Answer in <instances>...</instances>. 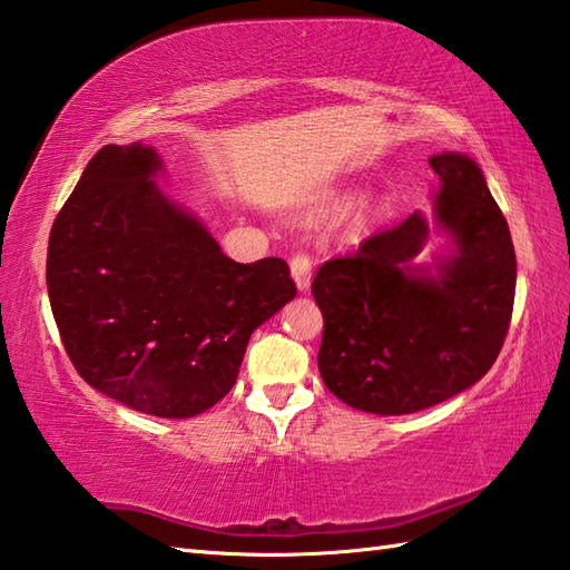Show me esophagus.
<instances>
[{
    "label": "esophagus",
    "instance_id": "34e87169",
    "mask_svg": "<svg viewBox=\"0 0 570 570\" xmlns=\"http://www.w3.org/2000/svg\"><path fill=\"white\" fill-rule=\"evenodd\" d=\"M289 271H293V277L299 289H307L309 281H312V258L309 253L305 250H297L293 253V258H289Z\"/></svg>",
    "mask_w": 570,
    "mask_h": 570
}]
</instances>
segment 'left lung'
<instances>
[{
  "instance_id": "left-lung-1",
  "label": "left lung",
  "mask_w": 570,
  "mask_h": 570,
  "mask_svg": "<svg viewBox=\"0 0 570 570\" xmlns=\"http://www.w3.org/2000/svg\"><path fill=\"white\" fill-rule=\"evenodd\" d=\"M429 166L441 178L436 222L459 248L436 277L412 268L429 226L410 214L312 281L324 385L363 412L410 414L459 395L490 371L510 328L517 258L498 202L471 158L441 154Z\"/></svg>"
}]
</instances>
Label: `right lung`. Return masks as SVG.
I'll use <instances>...</instances> for the list:
<instances>
[{
  "label": "right lung",
  "instance_id": "right-lung-1",
  "mask_svg": "<svg viewBox=\"0 0 570 570\" xmlns=\"http://www.w3.org/2000/svg\"><path fill=\"white\" fill-rule=\"evenodd\" d=\"M150 146H105L50 229L46 283L68 358L126 407L183 420L236 383L250 334L297 287L283 258L236 263L158 193Z\"/></svg>",
  "mask_w": 570,
  "mask_h": 570
}]
</instances>
